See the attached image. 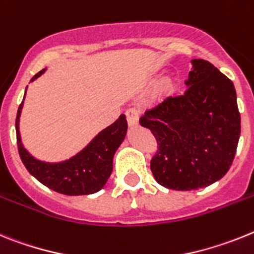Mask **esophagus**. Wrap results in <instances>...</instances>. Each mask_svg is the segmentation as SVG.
<instances>
[{
  "instance_id": "obj_1",
  "label": "esophagus",
  "mask_w": 254,
  "mask_h": 254,
  "mask_svg": "<svg viewBox=\"0 0 254 254\" xmlns=\"http://www.w3.org/2000/svg\"><path fill=\"white\" fill-rule=\"evenodd\" d=\"M127 120L129 127H136L139 124V116H138V111L135 109L127 110Z\"/></svg>"
}]
</instances>
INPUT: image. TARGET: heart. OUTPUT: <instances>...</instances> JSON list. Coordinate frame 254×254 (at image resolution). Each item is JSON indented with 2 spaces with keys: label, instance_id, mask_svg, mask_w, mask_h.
Returning a JSON list of instances; mask_svg holds the SVG:
<instances>
[{
  "label": "heart",
  "instance_id": "b5f03b06",
  "mask_svg": "<svg viewBox=\"0 0 254 254\" xmlns=\"http://www.w3.org/2000/svg\"><path fill=\"white\" fill-rule=\"evenodd\" d=\"M171 87H173V81H171V79L165 78L161 80L160 85H158V92H160L161 94H165L171 89Z\"/></svg>",
  "mask_w": 254,
  "mask_h": 254
}]
</instances>
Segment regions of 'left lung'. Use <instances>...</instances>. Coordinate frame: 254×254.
<instances>
[{
    "label": "left lung",
    "instance_id": "8db88e82",
    "mask_svg": "<svg viewBox=\"0 0 254 254\" xmlns=\"http://www.w3.org/2000/svg\"><path fill=\"white\" fill-rule=\"evenodd\" d=\"M182 96L170 97L140 119L160 144L152 158L154 179L165 188L208 187L228 173L240 136L233 81L202 59L191 60Z\"/></svg>",
    "mask_w": 254,
    "mask_h": 254
}]
</instances>
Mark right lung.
I'll use <instances>...</instances> for the list:
<instances>
[{"label": "right lung", "instance_id": "add662e5", "mask_svg": "<svg viewBox=\"0 0 254 254\" xmlns=\"http://www.w3.org/2000/svg\"><path fill=\"white\" fill-rule=\"evenodd\" d=\"M46 70L47 69H43L34 75L30 81L38 79L45 74ZM24 100L25 94L17 110L15 125L19 154L30 175L47 188L65 195H87L100 191L112 173L115 153L127 136V123L125 115H120V118L114 124L101 130L84 148L70 158L59 162H47L30 154L21 140L20 116Z\"/></svg>", "mask_w": 254, "mask_h": 254}]
</instances>
